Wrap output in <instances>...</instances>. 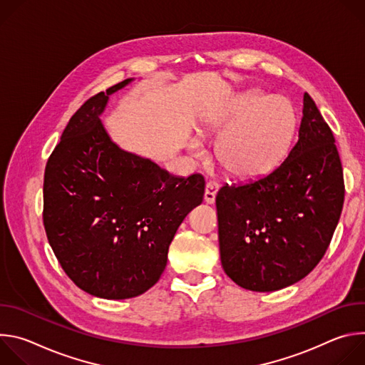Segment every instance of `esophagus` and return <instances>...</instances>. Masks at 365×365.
Masks as SVG:
<instances>
[{
    "instance_id": "obj_1",
    "label": "esophagus",
    "mask_w": 365,
    "mask_h": 365,
    "mask_svg": "<svg viewBox=\"0 0 365 365\" xmlns=\"http://www.w3.org/2000/svg\"><path fill=\"white\" fill-rule=\"evenodd\" d=\"M218 189H220V183H217L214 180H210L206 183L205 195H203V199H205L206 203H214L215 202V196H217Z\"/></svg>"
}]
</instances>
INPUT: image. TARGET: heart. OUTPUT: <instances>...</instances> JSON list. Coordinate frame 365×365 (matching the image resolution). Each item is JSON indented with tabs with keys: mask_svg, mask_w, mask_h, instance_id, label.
<instances>
[{
	"mask_svg": "<svg viewBox=\"0 0 365 365\" xmlns=\"http://www.w3.org/2000/svg\"><path fill=\"white\" fill-rule=\"evenodd\" d=\"M205 131L220 135L215 155L228 175L255 179L284 159L296 131V111L286 96L247 91L228 111L207 121ZM189 148L199 153L200 143L190 140Z\"/></svg>",
	"mask_w": 365,
	"mask_h": 365,
	"instance_id": "1",
	"label": "heart"
}]
</instances>
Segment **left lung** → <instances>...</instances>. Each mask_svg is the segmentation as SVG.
Here are the masks:
<instances>
[{"label": "left lung", "instance_id": "obj_1", "mask_svg": "<svg viewBox=\"0 0 365 365\" xmlns=\"http://www.w3.org/2000/svg\"><path fill=\"white\" fill-rule=\"evenodd\" d=\"M344 175L334 134L304 92L299 140L269 175L225 185L217 195L221 263L252 292L287 287L327 252L344 205Z\"/></svg>", "mask_w": 365, "mask_h": 365}]
</instances>
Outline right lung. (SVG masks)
<instances>
[{
	"label": "right lung",
	"instance_id": "right-lung-1",
	"mask_svg": "<svg viewBox=\"0 0 365 365\" xmlns=\"http://www.w3.org/2000/svg\"><path fill=\"white\" fill-rule=\"evenodd\" d=\"M89 98L69 120L46 165L43 224L69 279L102 299H130L159 282L169 245L205 180L168 170L118 147L101 123L110 95Z\"/></svg>",
	"mask_w": 365,
	"mask_h": 365
}]
</instances>
